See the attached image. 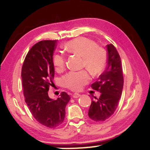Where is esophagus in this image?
<instances>
[{"mask_svg": "<svg viewBox=\"0 0 150 150\" xmlns=\"http://www.w3.org/2000/svg\"><path fill=\"white\" fill-rule=\"evenodd\" d=\"M72 96H73L74 98H79L80 96H81V94H79L78 93H74L72 95Z\"/></svg>", "mask_w": 150, "mask_h": 150, "instance_id": "esophagus-1", "label": "esophagus"}]
</instances>
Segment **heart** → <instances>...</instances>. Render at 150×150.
I'll use <instances>...</instances> for the list:
<instances>
[{
	"label": "heart",
	"instance_id": "b5f03b06",
	"mask_svg": "<svg viewBox=\"0 0 150 150\" xmlns=\"http://www.w3.org/2000/svg\"><path fill=\"white\" fill-rule=\"evenodd\" d=\"M67 52L83 57L82 64L93 75L101 73L107 62V54L102 47L97 46L94 41L86 38H79L67 42L64 45ZM53 64L57 71L61 70L65 65V57L62 54H56L53 57ZM87 71H70L63 77V83L71 90H80L89 81Z\"/></svg>",
	"mask_w": 150,
	"mask_h": 150
}]
</instances>
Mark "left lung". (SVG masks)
Returning a JSON list of instances; mask_svg holds the SVG:
<instances>
[{"mask_svg": "<svg viewBox=\"0 0 150 150\" xmlns=\"http://www.w3.org/2000/svg\"><path fill=\"white\" fill-rule=\"evenodd\" d=\"M108 51L107 67L92 84V89L99 91L100 98L93 100L89 117L95 122H102L109 118L118 106L124 87V77L120 54L112 44L106 45Z\"/></svg>", "mask_w": 150, "mask_h": 150, "instance_id": "obj_1", "label": "left lung"}]
</instances>
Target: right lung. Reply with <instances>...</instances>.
Returning <instances> with one entry per match:
<instances>
[{
  "instance_id": "1",
  "label": "right lung",
  "mask_w": 150,
  "mask_h": 150,
  "mask_svg": "<svg viewBox=\"0 0 150 150\" xmlns=\"http://www.w3.org/2000/svg\"><path fill=\"white\" fill-rule=\"evenodd\" d=\"M56 44L57 40H44L35 44L26 54L21 73L25 102L30 112L38 122L50 128L62 124L70 100L65 92L57 100L48 96L54 75L53 53Z\"/></svg>"
}]
</instances>
